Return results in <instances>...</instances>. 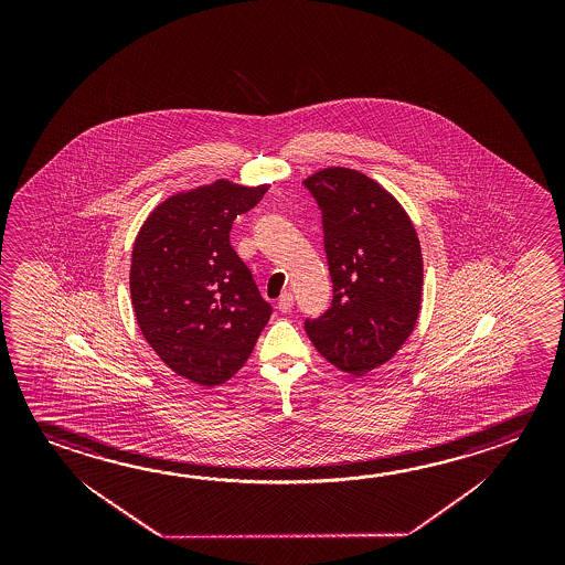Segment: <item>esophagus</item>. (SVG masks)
I'll return each instance as SVG.
<instances>
[{
  "label": "esophagus",
  "instance_id": "obj_1",
  "mask_svg": "<svg viewBox=\"0 0 565 565\" xmlns=\"http://www.w3.org/2000/svg\"><path fill=\"white\" fill-rule=\"evenodd\" d=\"M291 307H294V296L291 294H284V296L279 297L278 309L281 313L291 311Z\"/></svg>",
  "mask_w": 565,
  "mask_h": 565
}]
</instances>
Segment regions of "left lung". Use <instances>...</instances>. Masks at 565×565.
I'll use <instances>...</instances> for the list:
<instances>
[{
    "label": "left lung",
    "instance_id": "obj_1",
    "mask_svg": "<svg viewBox=\"0 0 565 565\" xmlns=\"http://www.w3.org/2000/svg\"><path fill=\"white\" fill-rule=\"evenodd\" d=\"M323 213L333 303L307 319V337L339 371L364 376L388 362L414 331L424 259L414 223L394 194L349 167L307 177Z\"/></svg>",
    "mask_w": 565,
    "mask_h": 565
}]
</instances>
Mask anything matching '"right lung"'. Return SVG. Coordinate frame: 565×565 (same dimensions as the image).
<instances>
[{"label": "right lung", "mask_w": 565, "mask_h": 565, "mask_svg": "<svg viewBox=\"0 0 565 565\" xmlns=\"http://www.w3.org/2000/svg\"><path fill=\"white\" fill-rule=\"evenodd\" d=\"M268 189L216 179L173 194L134 242L130 294L141 334L171 371L204 388L241 371L271 315L231 246L234 218Z\"/></svg>", "instance_id": "add662e5"}]
</instances>
